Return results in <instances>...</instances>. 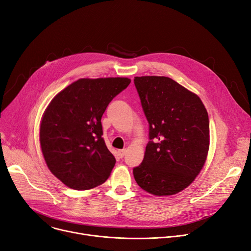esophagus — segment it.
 <instances>
[{"label": "esophagus", "mask_w": 251, "mask_h": 251, "mask_svg": "<svg viewBox=\"0 0 251 251\" xmlns=\"http://www.w3.org/2000/svg\"><path fill=\"white\" fill-rule=\"evenodd\" d=\"M126 150H120V151H119L118 152H119V155H120V157H123L124 155H125V153H126Z\"/></svg>", "instance_id": "obj_1"}]
</instances>
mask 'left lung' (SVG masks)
I'll return each mask as SVG.
<instances>
[{"label": "left lung", "instance_id": "8db88e82", "mask_svg": "<svg viewBox=\"0 0 251 251\" xmlns=\"http://www.w3.org/2000/svg\"><path fill=\"white\" fill-rule=\"evenodd\" d=\"M150 124L142 163L133 169L147 192L173 195L185 189L201 171L209 148L208 115L201 100L165 76L134 77Z\"/></svg>", "mask_w": 251, "mask_h": 251}]
</instances>
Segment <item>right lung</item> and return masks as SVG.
<instances>
[{"label": "right lung", "instance_id": "obj_1", "mask_svg": "<svg viewBox=\"0 0 251 251\" xmlns=\"http://www.w3.org/2000/svg\"><path fill=\"white\" fill-rule=\"evenodd\" d=\"M130 82L125 77L81 78L48 105L39 141L48 168L66 186L87 190L109 178L116 160L101 137L100 120L111 100Z\"/></svg>", "mask_w": 251, "mask_h": 251}]
</instances>
